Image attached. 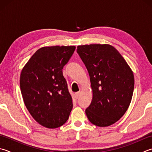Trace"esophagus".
<instances>
[{
  "label": "esophagus",
  "mask_w": 152,
  "mask_h": 152,
  "mask_svg": "<svg viewBox=\"0 0 152 152\" xmlns=\"http://www.w3.org/2000/svg\"><path fill=\"white\" fill-rule=\"evenodd\" d=\"M80 95H81V92H80V91L76 92V93L75 94V96L76 97V99H78V98H79V97L80 96Z\"/></svg>",
  "instance_id": "obj_1"
}]
</instances>
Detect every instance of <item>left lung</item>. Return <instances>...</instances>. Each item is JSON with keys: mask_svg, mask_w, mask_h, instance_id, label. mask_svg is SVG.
Returning <instances> with one entry per match:
<instances>
[{"mask_svg": "<svg viewBox=\"0 0 152 152\" xmlns=\"http://www.w3.org/2000/svg\"><path fill=\"white\" fill-rule=\"evenodd\" d=\"M77 53L90 77L93 92L86 114L92 124L105 127L125 113L132 100L134 77L119 52L109 44L77 47Z\"/></svg>", "mask_w": 152, "mask_h": 152, "instance_id": "obj_1", "label": "left lung"}]
</instances>
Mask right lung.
Masks as SVG:
<instances>
[{
	"mask_svg": "<svg viewBox=\"0 0 152 152\" xmlns=\"http://www.w3.org/2000/svg\"><path fill=\"white\" fill-rule=\"evenodd\" d=\"M75 49V46L41 47L21 72L20 90L25 105L44 127L63 125L72 109V98L62 70Z\"/></svg>",
	"mask_w": 152,
	"mask_h": 152,
	"instance_id": "1",
	"label": "right lung"
}]
</instances>
